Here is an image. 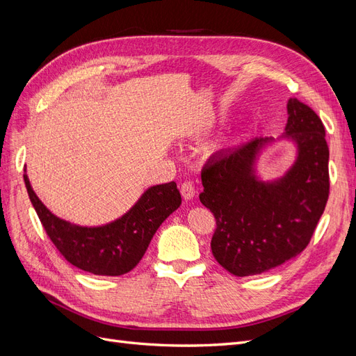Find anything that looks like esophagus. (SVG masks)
Returning a JSON list of instances; mask_svg holds the SVG:
<instances>
[{"label":"esophagus","instance_id":"esophagus-1","mask_svg":"<svg viewBox=\"0 0 356 356\" xmlns=\"http://www.w3.org/2000/svg\"><path fill=\"white\" fill-rule=\"evenodd\" d=\"M180 192H181V197L185 200H192L195 197V186L191 181H183L180 186Z\"/></svg>","mask_w":356,"mask_h":356}]
</instances>
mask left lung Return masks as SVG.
<instances>
[{"instance_id":"1","label":"left lung","mask_w":356,"mask_h":356,"mask_svg":"<svg viewBox=\"0 0 356 356\" xmlns=\"http://www.w3.org/2000/svg\"><path fill=\"white\" fill-rule=\"evenodd\" d=\"M285 136L299 156L281 180L263 183L254 161L270 139L260 137L209 159L201 171L200 201L216 219L214 259L236 277L259 275L299 256L311 243L330 195L328 145L316 112L289 100Z\"/></svg>"}]
</instances>
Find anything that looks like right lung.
I'll return each mask as SVG.
<instances>
[{
  "label": "right lung",
  "instance_id": "obj_1",
  "mask_svg": "<svg viewBox=\"0 0 356 356\" xmlns=\"http://www.w3.org/2000/svg\"><path fill=\"white\" fill-rule=\"evenodd\" d=\"M24 180L44 231L59 253L75 268L103 277H118L136 268L159 225L181 202L177 185L170 181L147 189L121 219L99 227H81L51 214L32 191L26 175Z\"/></svg>",
  "mask_w": 356,
  "mask_h": 356
}]
</instances>
